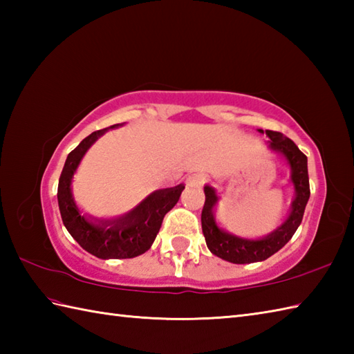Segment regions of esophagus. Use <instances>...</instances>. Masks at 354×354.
I'll return each mask as SVG.
<instances>
[{"label":"esophagus","instance_id":"34e87169","mask_svg":"<svg viewBox=\"0 0 354 354\" xmlns=\"http://www.w3.org/2000/svg\"><path fill=\"white\" fill-rule=\"evenodd\" d=\"M207 183V178L204 175H201V173H193L189 178H187V184L192 185V187H201L202 184Z\"/></svg>","mask_w":354,"mask_h":354}]
</instances>
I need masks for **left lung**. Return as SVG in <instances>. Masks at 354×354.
Instances as JSON below:
<instances>
[{
    "mask_svg": "<svg viewBox=\"0 0 354 354\" xmlns=\"http://www.w3.org/2000/svg\"><path fill=\"white\" fill-rule=\"evenodd\" d=\"M259 132L263 133L261 129H259ZM265 133L269 137V147L281 153L288 161L290 167V181L293 184V189H295V199L292 202L290 213L280 227L270 232L269 236L259 240L242 239L230 234V232L221 230L216 225L213 209L217 204V196L214 189L209 185L204 187L205 204L202 208L201 222L208 250L217 257L236 263V265L263 261L269 259L270 255H274L277 251H280L295 234L299 223L303 221L307 201L310 198L307 156L298 149L295 142L284 137L283 133L275 131H266Z\"/></svg>",
    "mask_w": 354,
    "mask_h": 354,
    "instance_id": "8db88e82",
    "label": "left lung"
}]
</instances>
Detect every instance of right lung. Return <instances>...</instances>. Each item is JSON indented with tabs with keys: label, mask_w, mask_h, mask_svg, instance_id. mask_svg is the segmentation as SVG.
I'll use <instances>...</instances> for the list:
<instances>
[{
	"label": "right lung",
	"mask_w": 354,
	"mask_h": 354,
	"mask_svg": "<svg viewBox=\"0 0 354 354\" xmlns=\"http://www.w3.org/2000/svg\"><path fill=\"white\" fill-rule=\"evenodd\" d=\"M117 126L120 124L95 131L82 140L80 145L66 156L57 185V202L65 228L85 251L103 260L133 259L145 254L152 246L164 216L176 205L184 190L183 184L173 189L156 190L132 212L118 219L88 221L84 214H80L71 193L74 173L86 150L94 145L97 138Z\"/></svg>",
	"instance_id": "right-lung-1"
}]
</instances>
